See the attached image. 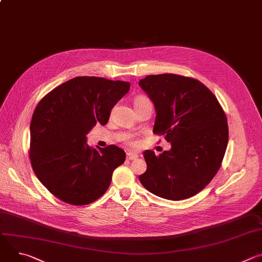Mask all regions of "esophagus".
Instances as JSON below:
<instances>
[{
  "instance_id": "34e87169",
  "label": "esophagus",
  "mask_w": 262,
  "mask_h": 262,
  "mask_svg": "<svg viewBox=\"0 0 262 262\" xmlns=\"http://www.w3.org/2000/svg\"><path fill=\"white\" fill-rule=\"evenodd\" d=\"M139 156H138V154H136V152H132V151H129V152H127L126 154V158L128 159V160H136L137 158H138Z\"/></svg>"
}]
</instances>
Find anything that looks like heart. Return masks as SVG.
Returning a JSON list of instances; mask_svg holds the SVG:
<instances>
[{"label": "heart", "instance_id": "b5f03b06", "mask_svg": "<svg viewBox=\"0 0 262 262\" xmlns=\"http://www.w3.org/2000/svg\"><path fill=\"white\" fill-rule=\"evenodd\" d=\"M145 100H149L148 98H146V97H139L138 99H137V101H136V103L137 102H142V101H145ZM127 142L130 144V145H136L137 144V140L135 139V138H133V137H128V139H127Z\"/></svg>", "mask_w": 262, "mask_h": 262}]
</instances>
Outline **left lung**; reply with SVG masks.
<instances>
[{
  "mask_svg": "<svg viewBox=\"0 0 262 262\" xmlns=\"http://www.w3.org/2000/svg\"><path fill=\"white\" fill-rule=\"evenodd\" d=\"M140 87L156 106L154 134L165 135L169 151H144L139 176L145 189L183 200L201 192L219 171L228 144L227 118L214 94L200 81L173 73L147 76Z\"/></svg>",
  "mask_w": 262,
  "mask_h": 262,
  "instance_id": "8db88e82",
  "label": "left lung"
}]
</instances>
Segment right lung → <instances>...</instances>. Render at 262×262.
I'll return each instance as SVG.
<instances>
[{
	"mask_svg": "<svg viewBox=\"0 0 262 262\" xmlns=\"http://www.w3.org/2000/svg\"><path fill=\"white\" fill-rule=\"evenodd\" d=\"M130 84L97 77L71 79L37 104L30 124V161L34 173L58 199L87 205L101 197L114 170L125 161L115 145L94 149L86 135L106 124L113 106Z\"/></svg>",
	"mask_w": 262,
	"mask_h": 262,
	"instance_id": "obj_1",
	"label": "right lung"
}]
</instances>
